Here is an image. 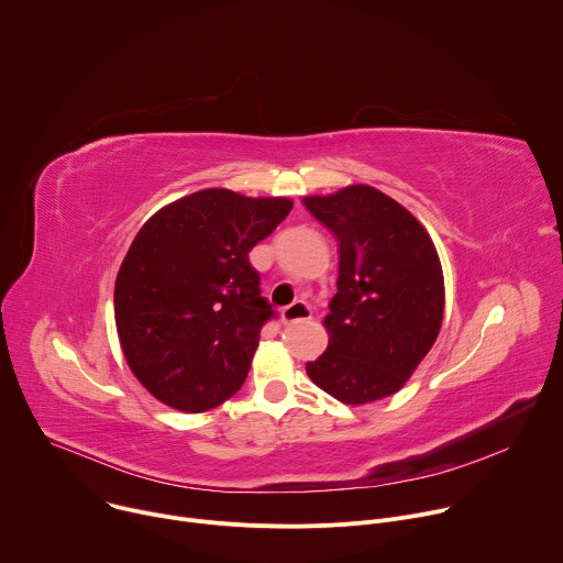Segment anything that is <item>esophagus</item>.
<instances>
[{
    "label": "esophagus",
    "mask_w": 563,
    "mask_h": 563,
    "mask_svg": "<svg viewBox=\"0 0 563 563\" xmlns=\"http://www.w3.org/2000/svg\"><path fill=\"white\" fill-rule=\"evenodd\" d=\"M309 318H311V309L302 300H296V302H291L289 307H285L280 311L283 325H294V323H298V320H309Z\"/></svg>",
    "instance_id": "34e87169"
}]
</instances>
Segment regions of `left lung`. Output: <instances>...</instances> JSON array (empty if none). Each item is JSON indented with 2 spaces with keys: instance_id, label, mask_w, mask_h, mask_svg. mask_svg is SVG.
Returning <instances> with one entry per match:
<instances>
[{
  "instance_id": "8db88e82",
  "label": "left lung",
  "mask_w": 563,
  "mask_h": 563,
  "mask_svg": "<svg viewBox=\"0 0 563 563\" xmlns=\"http://www.w3.org/2000/svg\"><path fill=\"white\" fill-rule=\"evenodd\" d=\"M339 240V280L323 325L328 350L307 376L347 406L396 394L432 350L445 307L443 269L426 227L369 185L305 196Z\"/></svg>"
}]
</instances>
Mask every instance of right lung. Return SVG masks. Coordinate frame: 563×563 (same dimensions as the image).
Wrapping results in <instances>:
<instances>
[{
  "mask_svg": "<svg viewBox=\"0 0 563 563\" xmlns=\"http://www.w3.org/2000/svg\"><path fill=\"white\" fill-rule=\"evenodd\" d=\"M289 198L202 189L155 211L115 278V328L135 378L165 406L198 415L245 383L274 316L250 252Z\"/></svg>",
  "mask_w": 563,
  "mask_h": 563,
  "instance_id": "right-lung-1",
  "label": "right lung"
}]
</instances>
